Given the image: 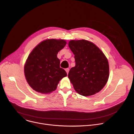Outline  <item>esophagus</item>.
<instances>
[{
	"mask_svg": "<svg viewBox=\"0 0 134 134\" xmlns=\"http://www.w3.org/2000/svg\"><path fill=\"white\" fill-rule=\"evenodd\" d=\"M65 70H66L67 74H68V72H69V68H66V69H65Z\"/></svg>",
	"mask_w": 134,
	"mask_h": 134,
	"instance_id": "esophagus-1",
	"label": "esophagus"
}]
</instances>
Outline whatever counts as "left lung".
Returning <instances> with one entry per match:
<instances>
[{
    "mask_svg": "<svg viewBox=\"0 0 134 134\" xmlns=\"http://www.w3.org/2000/svg\"><path fill=\"white\" fill-rule=\"evenodd\" d=\"M68 45L75 55L76 65L70 69L68 76L75 91L85 97L100 91L109 75L108 61L103 53L85 40H71Z\"/></svg>",
    "mask_w": 134,
    "mask_h": 134,
    "instance_id": "left-lung-1",
    "label": "left lung"
}]
</instances>
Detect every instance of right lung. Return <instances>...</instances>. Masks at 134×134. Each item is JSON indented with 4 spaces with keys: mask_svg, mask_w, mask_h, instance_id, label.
Returning <instances> with one entry per match:
<instances>
[{
    "mask_svg": "<svg viewBox=\"0 0 134 134\" xmlns=\"http://www.w3.org/2000/svg\"><path fill=\"white\" fill-rule=\"evenodd\" d=\"M66 44L64 40L48 39L41 42L30 53L24 66L25 78L35 91L48 93L54 91L66 71L60 67L58 52Z\"/></svg>",
    "mask_w": 134,
    "mask_h": 134,
    "instance_id": "add662e5",
    "label": "right lung"
}]
</instances>
